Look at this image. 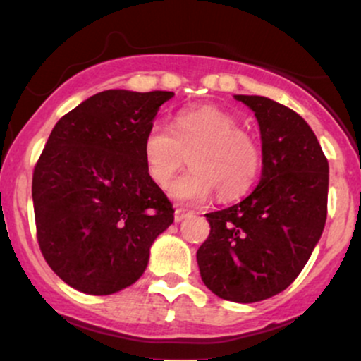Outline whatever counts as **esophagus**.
<instances>
[{"mask_svg": "<svg viewBox=\"0 0 361 361\" xmlns=\"http://www.w3.org/2000/svg\"><path fill=\"white\" fill-rule=\"evenodd\" d=\"M188 214H190L188 210H185V209H176V210H175V221H176V222H181Z\"/></svg>", "mask_w": 361, "mask_h": 361, "instance_id": "34e87169", "label": "esophagus"}]
</instances>
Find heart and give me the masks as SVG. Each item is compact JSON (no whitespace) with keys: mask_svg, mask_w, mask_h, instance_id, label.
I'll return each instance as SVG.
<instances>
[{"mask_svg":"<svg viewBox=\"0 0 361 361\" xmlns=\"http://www.w3.org/2000/svg\"><path fill=\"white\" fill-rule=\"evenodd\" d=\"M144 164L157 185L186 163L192 169L168 186L169 197L181 204H202L214 192L234 200L251 188L261 169V149L235 115L214 105L178 111L173 128L154 122L142 142Z\"/></svg>","mask_w":361,"mask_h":361,"instance_id":"1","label":"heart"}]
</instances>
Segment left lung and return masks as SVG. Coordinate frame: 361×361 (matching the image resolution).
Wrapping results in <instances>:
<instances>
[{"instance_id": "obj_1", "label": "left lung", "mask_w": 361, "mask_h": 361, "mask_svg": "<svg viewBox=\"0 0 361 361\" xmlns=\"http://www.w3.org/2000/svg\"><path fill=\"white\" fill-rule=\"evenodd\" d=\"M234 98L258 118L261 180L243 202L205 214L210 234L197 261L215 295L251 304L283 292L312 255L326 224L329 166L299 114L267 97Z\"/></svg>"}]
</instances>
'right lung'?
I'll list each match as a JSON object with an SVG mask.
<instances>
[{
  "instance_id": "1",
  "label": "right lung",
  "mask_w": 361,
  "mask_h": 361,
  "mask_svg": "<svg viewBox=\"0 0 361 361\" xmlns=\"http://www.w3.org/2000/svg\"><path fill=\"white\" fill-rule=\"evenodd\" d=\"M171 91L109 90L52 128L32 178L37 241L80 292L110 295L139 280L175 209L149 176L142 142Z\"/></svg>"
}]
</instances>
